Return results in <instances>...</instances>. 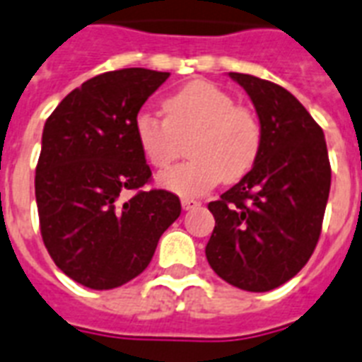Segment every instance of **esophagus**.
<instances>
[{
    "mask_svg": "<svg viewBox=\"0 0 362 362\" xmlns=\"http://www.w3.org/2000/svg\"><path fill=\"white\" fill-rule=\"evenodd\" d=\"M199 204H201V203H199V201H195V199H189V197L182 199V209H184V210L197 209Z\"/></svg>",
    "mask_w": 362,
    "mask_h": 362,
    "instance_id": "1",
    "label": "esophagus"
}]
</instances>
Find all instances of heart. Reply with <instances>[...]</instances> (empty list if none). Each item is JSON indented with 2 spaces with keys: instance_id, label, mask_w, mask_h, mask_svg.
I'll return each mask as SVG.
<instances>
[{
  "instance_id": "obj_1",
  "label": "heart",
  "mask_w": 362,
  "mask_h": 362,
  "mask_svg": "<svg viewBox=\"0 0 362 362\" xmlns=\"http://www.w3.org/2000/svg\"><path fill=\"white\" fill-rule=\"evenodd\" d=\"M165 120L136 112L133 135L153 169L169 167L178 156L176 139H186L189 161L158 176L159 186L182 197H197L221 180H240L257 163L263 127L233 95L206 81H193L163 101Z\"/></svg>"
}]
</instances>
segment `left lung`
<instances>
[{"mask_svg":"<svg viewBox=\"0 0 362 362\" xmlns=\"http://www.w3.org/2000/svg\"><path fill=\"white\" fill-rule=\"evenodd\" d=\"M252 99L263 127L257 163L218 201L206 259L244 291H270L291 280L314 253L331 189L323 129L286 88L229 73Z\"/></svg>","mask_w":362,"mask_h":362,"instance_id":"1","label":"left lung"}]
</instances>
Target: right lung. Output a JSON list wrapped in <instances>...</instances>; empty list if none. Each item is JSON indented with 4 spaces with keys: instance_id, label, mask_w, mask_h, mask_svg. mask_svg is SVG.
<instances>
[{
    "instance_id": "add662e5",
    "label": "right lung",
    "mask_w": 362,
    "mask_h": 362,
    "mask_svg": "<svg viewBox=\"0 0 362 362\" xmlns=\"http://www.w3.org/2000/svg\"><path fill=\"white\" fill-rule=\"evenodd\" d=\"M170 73L109 71L62 99L42 129L35 199L42 242L64 274L90 289H115L152 261L180 216V199L141 189L152 170L133 120ZM127 191H136L129 199Z\"/></svg>"
}]
</instances>
